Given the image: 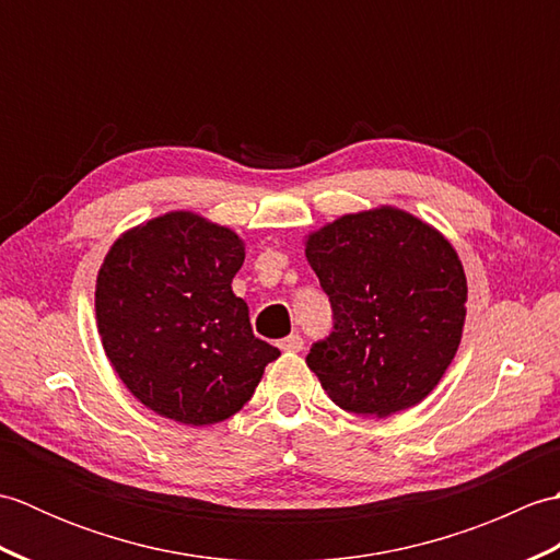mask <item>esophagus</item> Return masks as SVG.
Returning a JSON list of instances; mask_svg holds the SVG:
<instances>
[{
    "instance_id": "obj_1",
    "label": "esophagus",
    "mask_w": 560,
    "mask_h": 560,
    "mask_svg": "<svg viewBox=\"0 0 560 560\" xmlns=\"http://www.w3.org/2000/svg\"><path fill=\"white\" fill-rule=\"evenodd\" d=\"M279 349L289 351V353H299V351H303V337L301 335H289L287 339L279 341Z\"/></svg>"
}]
</instances>
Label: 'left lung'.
<instances>
[{"mask_svg":"<svg viewBox=\"0 0 560 560\" xmlns=\"http://www.w3.org/2000/svg\"><path fill=\"white\" fill-rule=\"evenodd\" d=\"M305 257L335 317L305 359L329 399L383 419L431 395L467 315L455 247L411 213L380 207L307 235Z\"/></svg>","mask_w":560,"mask_h":560,"instance_id":"1","label":"left lung"}]
</instances>
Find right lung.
I'll use <instances>...</instances> for the list:
<instances>
[{
	"mask_svg": "<svg viewBox=\"0 0 560 560\" xmlns=\"http://www.w3.org/2000/svg\"><path fill=\"white\" fill-rule=\"evenodd\" d=\"M237 233L171 211L122 233L96 281L103 349L132 395L165 419L209 425L253 397L281 351L253 335L231 283L243 267Z\"/></svg>",
	"mask_w": 560,
	"mask_h": 560,
	"instance_id": "obj_1",
	"label": "right lung"
}]
</instances>
